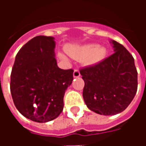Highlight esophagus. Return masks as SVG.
<instances>
[{
  "mask_svg": "<svg viewBox=\"0 0 146 146\" xmlns=\"http://www.w3.org/2000/svg\"><path fill=\"white\" fill-rule=\"evenodd\" d=\"M80 76V71L78 70H74V72H73V77H79Z\"/></svg>",
  "mask_w": 146,
  "mask_h": 146,
  "instance_id": "esophagus-1",
  "label": "esophagus"
}]
</instances>
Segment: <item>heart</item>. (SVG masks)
I'll list each match as a JSON object with an SVG mask.
<instances>
[{
    "mask_svg": "<svg viewBox=\"0 0 146 146\" xmlns=\"http://www.w3.org/2000/svg\"><path fill=\"white\" fill-rule=\"evenodd\" d=\"M66 53L70 57L77 60H84L88 65H95L103 60L106 56V50L98 44H89L82 46L70 45L66 49ZM59 57L65 59V55L59 53Z\"/></svg>",
    "mask_w": 146,
    "mask_h": 146,
    "instance_id": "obj_1",
    "label": "heart"
}]
</instances>
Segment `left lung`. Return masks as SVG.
Wrapping results in <instances>:
<instances>
[{
	"label": "left lung",
	"instance_id": "obj_1",
	"mask_svg": "<svg viewBox=\"0 0 146 146\" xmlns=\"http://www.w3.org/2000/svg\"><path fill=\"white\" fill-rule=\"evenodd\" d=\"M114 53L101 62L80 70L84 81L83 98L89 110L105 116L121 113L138 88L135 59L118 42L111 40Z\"/></svg>",
	"mask_w": 146,
	"mask_h": 146
}]
</instances>
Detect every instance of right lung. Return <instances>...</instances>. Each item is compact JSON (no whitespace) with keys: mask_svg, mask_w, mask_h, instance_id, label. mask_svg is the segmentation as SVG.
I'll list each match as a JSON object with an SVG mask.
<instances>
[{"mask_svg":"<svg viewBox=\"0 0 146 146\" xmlns=\"http://www.w3.org/2000/svg\"><path fill=\"white\" fill-rule=\"evenodd\" d=\"M52 36H37L23 46L15 56L10 89L19 112L33 121L46 123L63 110V98L72 84L73 70L57 66Z\"/></svg>","mask_w":146,"mask_h":146,"instance_id":"right-lung-1","label":"right lung"}]
</instances>
